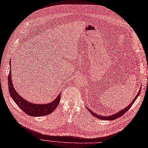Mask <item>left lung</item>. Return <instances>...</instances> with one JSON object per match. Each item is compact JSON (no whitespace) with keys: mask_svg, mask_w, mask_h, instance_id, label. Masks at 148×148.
<instances>
[{"mask_svg":"<svg viewBox=\"0 0 148 148\" xmlns=\"http://www.w3.org/2000/svg\"><path fill=\"white\" fill-rule=\"evenodd\" d=\"M141 87H140V90H139V91H138V92L137 93V95H136V96H135V97L134 98V99L133 100V101L131 102L130 104L127 106V107H125V108H124V109H123V110H120L119 112H118V113H115V114H112V115H109V116H104V115H99V114H95L93 112H92V110H91L90 109H89V108H88V110H89V112L92 114V115H93L94 116H95V117H96V118H99V119H102V120H114V119H117V118H119V117H121V116H123V114L126 112H127L128 110H129V109L132 107V106L133 105V103H134V102L136 101V98H137V97L139 96V95H140V91H141Z\"/></svg>","mask_w":148,"mask_h":148,"instance_id":"left-lung-1","label":"left lung"}]
</instances>
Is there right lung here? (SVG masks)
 I'll use <instances>...</instances> for the list:
<instances>
[{"label":"right lung","instance_id":"obj_1","mask_svg":"<svg viewBox=\"0 0 148 148\" xmlns=\"http://www.w3.org/2000/svg\"><path fill=\"white\" fill-rule=\"evenodd\" d=\"M8 80V90L11 97H12L13 100L21 110L30 116H42L47 115V114L53 112L55 109L57 108L59 104L61 93L59 94V95L56 98V99L54 101L50 103H45V104H40V103L36 104V103H32L28 102V101L25 100L23 97H22L16 92L14 86H13L12 71H11V69L10 71Z\"/></svg>","mask_w":148,"mask_h":148}]
</instances>
